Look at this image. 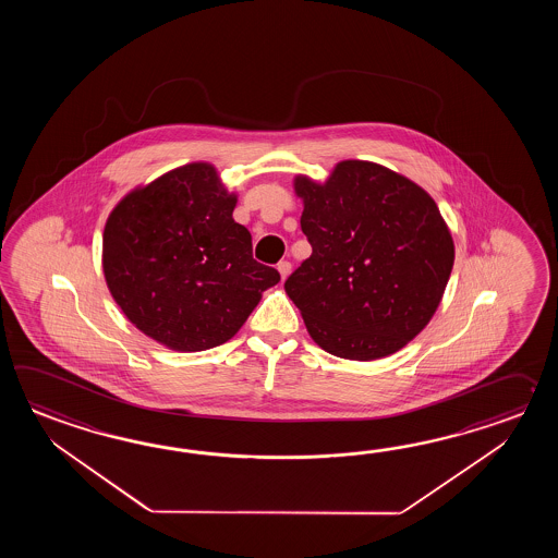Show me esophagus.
<instances>
[{
	"instance_id": "esophagus-1",
	"label": "esophagus",
	"mask_w": 558,
	"mask_h": 558,
	"mask_svg": "<svg viewBox=\"0 0 558 558\" xmlns=\"http://www.w3.org/2000/svg\"><path fill=\"white\" fill-rule=\"evenodd\" d=\"M277 271L281 274V279H287L289 277V274H291V263L289 262H281L279 265H277Z\"/></svg>"
}]
</instances>
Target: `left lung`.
<instances>
[{"mask_svg": "<svg viewBox=\"0 0 558 558\" xmlns=\"http://www.w3.org/2000/svg\"><path fill=\"white\" fill-rule=\"evenodd\" d=\"M311 257L284 281L308 335L351 361L392 355L427 327L454 263L437 203L371 161L337 163L325 183L296 175Z\"/></svg>", "mask_w": 558, "mask_h": 558, "instance_id": "8db88e82", "label": "left lung"}]
</instances>
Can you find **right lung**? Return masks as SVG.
Wrapping results in <instances>:
<instances>
[{
  "label": "right lung",
  "instance_id": "1",
  "mask_svg": "<svg viewBox=\"0 0 558 558\" xmlns=\"http://www.w3.org/2000/svg\"><path fill=\"white\" fill-rule=\"evenodd\" d=\"M238 195L211 163H187L130 191L104 229V275L123 315L167 349L229 341L279 274L253 259Z\"/></svg>",
  "mask_w": 558,
  "mask_h": 558
}]
</instances>
